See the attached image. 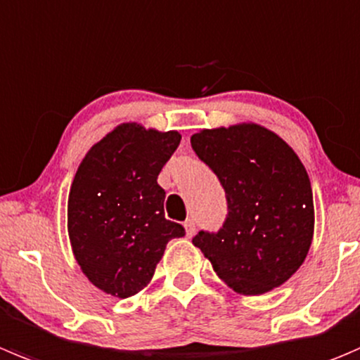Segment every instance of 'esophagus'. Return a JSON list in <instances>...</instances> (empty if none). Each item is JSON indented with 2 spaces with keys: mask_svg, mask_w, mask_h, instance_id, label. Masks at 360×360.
Returning a JSON list of instances; mask_svg holds the SVG:
<instances>
[{
  "mask_svg": "<svg viewBox=\"0 0 360 360\" xmlns=\"http://www.w3.org/2000/svg\"><path fill=\"white\" fill-rule=\"evenodd\" d=\"M184 230H186V237H193L195 236V230H197V225H195V219L193 218H188L184 221Z\"/></svg>",
  "mask_w": 360,
  "mask_h": 360,
  "instance_id": "esophagus-1",
  "label": "esophagus"
}]
</instances>
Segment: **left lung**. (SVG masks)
Listing matches in <instances>:
<instances>
[{"instance_id":"left-lung-1","label":"left lung","mask_w":360,"mask_h":360,"mask_svg":"<svg viewBox=\"0 0 360 360\" xmlns=\"http://www.w3.org/2000/svg\"><path fill=\"white\" fill-rule=\"evenodd\" d=\"M191 148L218 176L229 214L193 244L232 290L260 295L283 285L308 255L315 229L308 172L294 149L255 123L200 130Z\"/></svg>"}]
</instances>
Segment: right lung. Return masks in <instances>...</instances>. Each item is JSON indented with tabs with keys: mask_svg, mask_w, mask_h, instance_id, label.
<instances>
[{
	"mask_svg": "<svg viewBox=\"0 0 360 360\" xmlns=\"http://www.w3.org/2000/svg\"><path fill=\"white\" fill-rule=\"evenodd\" d=\"M181 142L177 131L123 123L96 142L68 195V236L86 278L127 299L151 281L170 239L184 236L165 218L158 174Z\"/></svg>",
	"mask_w": 360,
	"mask_h": 360,
	"instance_id": "right-lung-1",
	"label": "right lung"
}]
</instances>
